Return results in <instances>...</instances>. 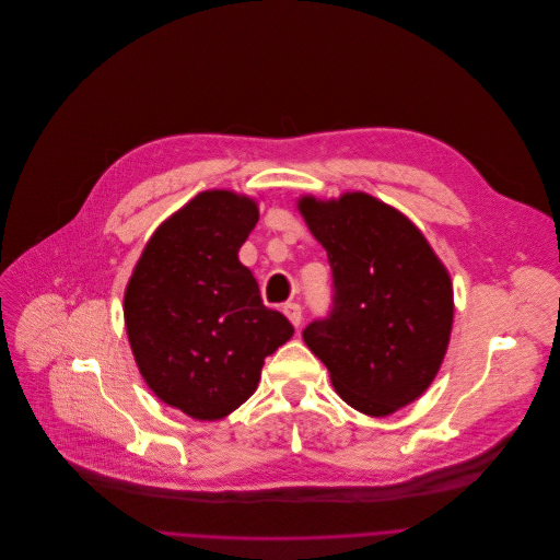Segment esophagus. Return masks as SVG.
Here are the masks:
<instances>
[{
  "label": "esophagus",
  "instance_id": "1",
  "mask_svg": "<svg viewBox=\"0 0 560 560\" xmlns=\"http://www.w3.org/2000/svg\"><path fill=\"white\" fill-rule=\"evenodd\" d=\"M282 311H284V315L291 319V324H293L295 328L302 324V306H300L298 302H289V304H284V306H282Z\"/></svg>",
  "mask_w": 560,
  "mask_h": 560
}]
</instances>
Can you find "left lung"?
I'll return each instance as SVG.
<instances>
[{"label":"left lung","instance_id":"obj_1","mask_svg":"<svg viewBox=\"0 0 560 560\" xmlns=\"http://www.w3.org/2000/svg\"><path fill=\"white\" fill-rule=\"evenodd\" d=\"M332 276L330 308L302 330L340 397L384 417L434 380L453 328V284L421 232L369 194L300 200Z\"/></svg>","mask_w":560,"mask_h":560}]
</instances>
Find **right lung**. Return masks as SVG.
Listing matches in <instances>:
<instances>
[{
    "label": "right lung",
    "instance_id": "add662e5",
    "mask_svg": "<svg viewBox=\"0 0 560 560\" xmlns=\"http://www.w3.org/2000/svg\"><path fill=\"white\" fill-rule=\"evenodd\" d=\"M258 222L252 198L202 191L156 230L126 291L137 366L159 399L211 421L247 401L265 358L291 335L267 308L238 249Z\"/></svg>",
    "mask_w": 560,
    "mask_h": 560
}]
</instances>
